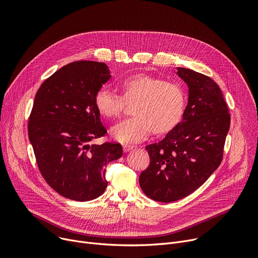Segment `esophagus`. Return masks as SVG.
Here are the masks:
<instances>
[{"label":"esophagus","instance_id":"34e87169","mask_svg":"<svg viewBox=\"0 0 258 258\" xmlns=\"http://www.w3.org/2000/svg\"><path fill=\"white\" fill-rule=\"evenodd\" d=\"M122 147H123V152L124 153H127V152L132 151L133 148H134L133 145H128V144H123V145H122Z\"/></svg>","mask_w":258,"mask_h":258}]
</instances>
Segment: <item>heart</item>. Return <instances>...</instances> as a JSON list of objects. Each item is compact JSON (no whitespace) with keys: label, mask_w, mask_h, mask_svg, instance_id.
Instances as JSON below:
<instances>
[{"label":"heart","mask_w":258,"mask_h":258,"mask_svg":"<svg viewBox=\"0 0 258 258\" xmlns=\"http://www.w3.org/2000/svg\"><path fill=\"white\" fill-rule=\"evenodd\" d=\"M122 98L105 88L95 95L94 103L104 118H118L123 113L125 104H133L134 118L120 122L111 128L113 139L120 142H139L152 132L157 136L173 131L181 122L186 95L183 88L162 78L135 74L120 85Z\"/></svg>","instance_id":"obj_1"}]
</instances>
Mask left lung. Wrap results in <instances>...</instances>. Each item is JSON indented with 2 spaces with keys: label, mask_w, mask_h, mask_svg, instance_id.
I'll return each instance as SVG.
<instances>
[{
  "label": "left lung",
  "mask_w": 258,
  "mask_h": 258,
  "mask_svg": "<svg viewBox=\"0 0 258 258\" xmlns=\"http://www.w3.org/2000/svg\"><path fill=\"white\" fill-rule=\"evenodd\" d=\"M177 70L189 89L183 119L163 140L145 147L150 165L139 177L143 192L162 203L181 200L208 180L223 160L230 127L229 110L218 84L194 70Z\"/></svg>",
  "instance_id": "left-lung-1"
}]
</instances>
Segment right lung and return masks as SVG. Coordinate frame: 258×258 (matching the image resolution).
Listing matches in <instances>:
<instances>
[{
    "mask_svg": "<svg viewBox=\"0 0 258 258\" xmlns=\"http://www.w3.org/2000/svg\"><path fill=\"white\" fill-rule=\"evenodd\" d=\"M110 78L104 62L73 61L47 78L35 95L29 140L44 179L67 199L101 196L106 165L122 156L119 143L90 144L106 133L94 98Z\"/></svg>",
    "mask_w": 258,
    "mask_h": 258,
    "instance_id": "obj_1",
    "label": "right lung"
}]
</instances>
